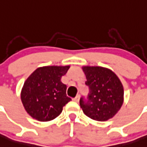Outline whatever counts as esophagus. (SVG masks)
Returning <instances> with one entry per match:
<instances>
[{
    "label": "esophagus",
    "mask_w": 147,
    "mask_h": 147,
    "mask_svg": "<svg viewBox=\"0 0 147 147\" xmlns=\"http://www.w3.org/2000/svg\"><path fill=\"white\" fill-rule=\"evenodd\" d=\"M79 99H80V95H78L77 96L75 97V98H74L72 100H73V101H75V102H78Z\"/></svg>",
    "instance_id": "esophagus-1"
}]
</instances>
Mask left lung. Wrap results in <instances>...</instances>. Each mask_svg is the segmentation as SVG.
<instances>
[{
  "label": "left lung",
  "instance_id": "8db88e82",
  "mask_svg": "<svg viewBox=\"0 0 147 147\" xmlns=\"http://www.w3.org/2000/svg\"><path fill=\"white\" fill-rule=\"evenodd\" d=\"M82 69L89 89L88 100L80 99L84 113L98 121L113 118L123 103L124 92L120 79L112 70L102 66H84Z\"/></svg>",
  "mask_w": 147,
  "mask_h": 147
}]
</instances>
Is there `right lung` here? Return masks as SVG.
Returning <instances> with one entry per match:
<instances>
[{
	"label": "right lung",
	"instance_id": "obj_1",
	"mask_svg": "<svg viewBox=\"0 0 147 147\" xmlns=\"http://www.w3.org/2000/svg\"><path fill=\"white\" fill-rule=\"evenodd\" d=\"M69 67L42 66L28 77L21 89L20 99L32 118L43 122L52 121L72 100L66 96V86L61 81Z\"/></svg>",
	"mask_w": 147,
	"mask_h": 147
}]
</instances>
